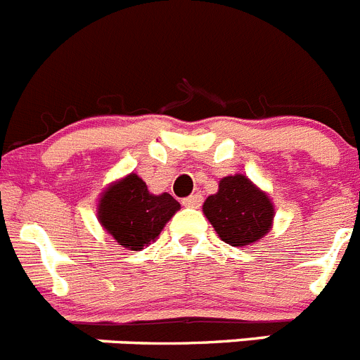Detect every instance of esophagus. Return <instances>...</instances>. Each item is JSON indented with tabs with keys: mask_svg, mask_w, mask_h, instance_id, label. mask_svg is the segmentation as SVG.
Masks as SVG:
<instances>
[{
	"mask_svg": "<svg viewBox=\"0 0 360 360\" xmlns=\"http://www.w3.org/2000/svg\"><path fill=\"white\" fill-rule=\"evenodd\" d=\"M201 202H202L201 193H192V195L183 199V205L186 206V208H198V206H201Z\"/></svg>",
	"mask_w": 360,
	"mask_h": 360,
	"instance_id": "esophagus-1",
	"label": "esophagus"
}]
</instances>
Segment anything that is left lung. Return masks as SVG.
<instances>
[{
    "label": "left lung",
    "mask_w": 360,
    "mask_h": 360,
    "mask_svg": "<svg viewBox=\"0 0 360 360\" xmlns=\"http://www.w3.org/2000/svg\"><path fill=\"white\" fill-rule=\"evenodd\" d=\"M202 214L230 246H248L270 232L274 202L243 174L223 177L202 205Z\"/></svg>",
    "instance_id": "1"
}]
</instances>
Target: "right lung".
Listing matches in <instances>:
<instances>
[{
	"mask_svg": "<svg viewBox=\"0 0 360 360\" xmlns=\"http://www.w3.org/2000/svg\"><path fill=\"white\" fill-rule=\"evenodd\" d=\"M181 208L170 193L154 195L137 174H128L101 193L98 219L123 248L143 250L158 239L165 224Z\"/></svg>",
	"mask_w": 360,
	"mask_h": 360,
	"instance_id": "add662e5",
	"label": "right lung"
}]
</instances>
